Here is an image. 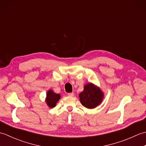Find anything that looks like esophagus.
Segmentation results:
<instances>
[{
	"mask_svg": "<svg viewBox=\"0 0 146 146\" xmlns=\"http://www.w3.org/2000/svg\"><path fill=\"white\" fill-rule=\"evenodd\" d=\"M68 95L69 96V97H73V96H74V93H69V94H68Z\"/></svg>",
	"mask_w": 146,
	"mask_h": 146,
	"instance_id": "esophagus-1",
	"label": "esophagus"
}]
</instances>
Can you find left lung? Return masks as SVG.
<instances>
[{"mask_svg":"<svg viewBox=\"0 0 146 146\" xmlns=\"http://www.w3.org/2000/svg\"><path fill=\"white\" fill-rule=\"evenodd\" d=\"M79 98L83 106L92 109L102 103L104 94L98 86L92 83H88L84 86L83 91L79 94Z\"/></svg>","mask_w":146,"mask_h":146,"instance_id":"1","label":"left lung"}]
</instances>
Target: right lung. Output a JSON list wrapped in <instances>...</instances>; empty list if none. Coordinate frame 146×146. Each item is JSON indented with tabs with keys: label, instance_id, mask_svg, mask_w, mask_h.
<instances>
[{
	"label": "right lung",
	"instance_id": "add662e5",
	"mask_svg": "<svg viewBox=\"0 0 146 146\" xmlns=\"http://www.w3.org/2000/svg\"><path fill=\"white\" fill-rule=\"evenodd\" d=\"M61 98L60 94H56L52 90H49L46 94L45 102L49 108H53L56 105L57 102Z\"/></svg>",
	"mask_w": 146,
	"mask_h": 146
}]
</instances>
